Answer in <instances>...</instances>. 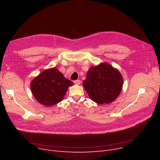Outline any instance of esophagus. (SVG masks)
Wrapping results in <instances>:
<instances>
[{"instance_id":"esophagus-1","label":"esophagus","mask_w":160,"mask_h":160,"mask_svg":"<svg viewBox=\"0 0 160 160\" xmlns=\"http://www.w3.org/2000/svg\"><path fill=\"white\" fill-rule=\"evenodd\" d=\"M74 83H75V84H77V85H79V84H80L81 81H80V80H74Z\"/></svg>"}]
</instances>
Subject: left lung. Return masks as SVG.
Returning <instances> with one entry per match:
<instances>
[{"mask_svg":"<svg viewBox=\"0 0 160 160\" xmlns=\"http://www.w3.org/2000/svg\"><path fill=\"white\" fill-rule=\"evenodd\" d=\"M83 85L93 101L99 104H109L121 93L123 79L117 69L108 63H102L90 67Z\"/></svg>","mask_w":160,"mask_h":160,"instance_id":"left-lung-1","label":"left lung"}]
</instances>
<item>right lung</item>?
Here are the masks:
<instances>
[{
    "label": "right lung",
    "instance_id": "right-lung-1",
    "mask_svg": "<svg viewBox=\"0 0 160 160\" xmlns=\"http://www.w3.org/2000/svg\"><path fill=\"white\" fill-rule=\"evenodd\" d=\"M72 82L63 77L56 67L47 69L32 80V93L38 101L44 106H51L63 100Z\"/></svg>",
    "mask_w": 160,
    "mask_h": 160
}]
</instances>
